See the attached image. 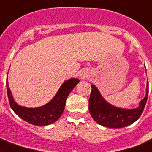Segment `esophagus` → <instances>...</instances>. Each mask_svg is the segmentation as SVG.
Instances as JSON below:
<instances>
[{
    "mask_svg": "<svg viewBox=\"0 0 152 152\" xmlns=\"http://www.w3.org/2000/svg\"><path fill=\"white\" fill-rule=\"evenodd\" d=\"M87 77H88V75H87V74H80V78L82 79V80H84Z\"/></svg>",
    "mask_w": 152,
    "mask_h": 152,
    "instance_id": "34e87169",
    "label": "esophagus"
}]
</instances>
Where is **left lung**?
I'll return each mask as SVG.
<instances>
[{
  "mask_svg": "<svg viewBox=\"0 0 152 152\" xmlns=\"http://www.w3.org/2000/svg\"><path fill=\"white\" fill-rule=\"evenodd\" d=\"M91 88L89 99L90 113L98 124L107 128H123L135 123L144 110L148 95L147 82L145 96L139 102V107L134 109H123L108 103L102 96L96 86L92 84Z\"/></svg>",
  "mask_w": 152,
  "mask_h": 152,
  "instance_id": "left-lung-1",
  "label": "left lung"
}]
</instances>
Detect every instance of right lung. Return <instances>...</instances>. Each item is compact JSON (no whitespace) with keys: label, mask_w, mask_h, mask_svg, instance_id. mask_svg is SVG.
<instances>
[{"label":"right lung","mask_w":152,"mask_h":152,"mask_svg":"<svg viewBox=\"0 0 152 152\" xmlns=\"http://www.w3.org/2000/svg\"><path fill=\"white\" fill-rule=\"evenodd\" d=\"M79 81L77 78H70L65 80L49 103L41 107L29 108L16 103L7 78V91L10 107L17 116L30 124L40 126L52 124L61 117L67 97Z\"/></svg>","instance_id":"right-lung-1"}]
</instances>
